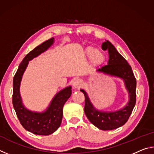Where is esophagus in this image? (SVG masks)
<instances>
[{
  "label": "esophagus",
  "instance_id": "esophagus-1",
  "mask_svg": "<svg viewBox=\"0 0 154 154\" xmlns=\"http://www.w3.org/2000/svg\"><path fill=\"white\" fill-rule=\"evenodd\" d=\"M82 85H83L82 81L81 79H79L75 80L73 83V86L75 88H77V89H79V88L82 87Z\"/></svg>",
  "mask_w": 154,
  "mask_h": 154
}]
</instances>
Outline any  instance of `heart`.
Instances as JSON below:
<instances>
[{"mask_svg": "<svg viewBox=\"0 0 154 154\" xmlns=\"http://www.w3.org/2000/svg\"><path fill=\"white\" fill-rule=\"evenodd\" d=\"M86 55L88 58H91L92 61L94 64H99L103 60V54L99 51H94L93 48H88L86 50Z\"/></svg>", "mask_w": 154, "mask_h": 154, "instance_id": "1", "label": "heart"}]
</instances>
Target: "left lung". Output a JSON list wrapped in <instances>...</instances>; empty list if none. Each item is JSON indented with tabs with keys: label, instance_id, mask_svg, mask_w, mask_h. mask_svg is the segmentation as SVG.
Returning <instances> with one entry per match:
<instances>
[{
	"label": "left lung",
	"instance_id": "obj_1",
	"mask_svg": "<svg viewBox=\"0 0 154 154\" xmlns=\"http://www.w3.org/2000/svg\"><path fill=\"white\" fill-rule=\"evenodd\" d=\"M102 49L105 51L108 50L109 59L108 64L97 71L123 79L129 93V102L124 109L119 111L110 113L100 111L94 108L86 92L83 90H81V92L85 96L84 112L89 121L99 129L110 130L123 126L128 120L136 104L137 80L126 60L109 41H106L102 44Z\"/></svg>",
	"mask_w": 154,
	"mask_h": 154
}]
</instances>
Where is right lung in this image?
I'll return each mask as SVG.
<instances>
[{
	"label": "right lung",
	"mask_w": 154,
	"mask_h": 154,
	"mask_svg": "<svg viewBox=\"0 0 154 154\" xmlns=\"http://www.w3.org/2000/svg\"><path fill=\"white\" fill-rule=\"evenodd\" d=\"M53 42L54 38H49L30 51L19 65L13 79L12 100L17 118L26 130L38 135L51 134L58 128L62 119L63 106L71 95V88L70 86L61 90L54 98L48 109L41 113L28 111L22 103L20 85L28 61L47 50Z\"/></svg>",
	"instance_id": "add662e5"
}]
</instances>
